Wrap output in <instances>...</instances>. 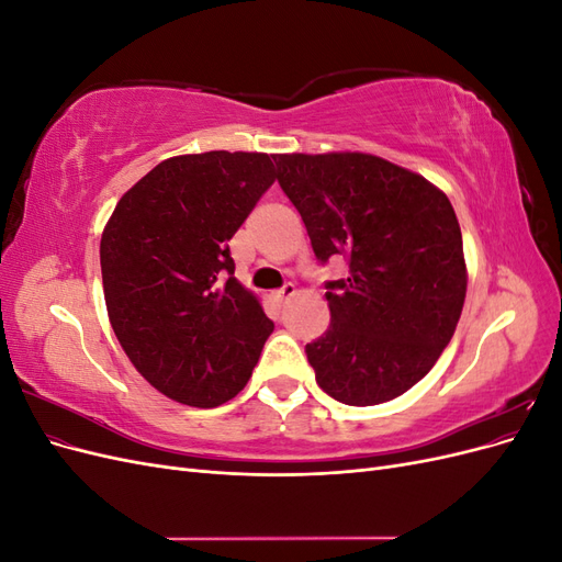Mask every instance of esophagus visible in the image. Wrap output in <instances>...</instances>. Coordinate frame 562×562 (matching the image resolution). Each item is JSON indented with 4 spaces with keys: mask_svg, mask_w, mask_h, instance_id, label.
Instances as JSON below:
<instances>
[{
    "mask_svg": "<svg viewBox=\"0 0 562 562\" xmlns=\"http://www.w3.org/2000/svg\"><path fill=\"white\" fill-rule=\"evenodd\" d=\"M293 295H295V285L293 283H285L283 288H279V291L274 293V300L283 302V300H291Z\"/></svg>",
    "mask_w": 562,
    "mask_h": 562,
    "instance_id": "obj_1",
    "label": "esophagus"
}]
</instances>
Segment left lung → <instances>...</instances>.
<instances>
[{
  "mask_svg": "<svg viewBox=\"0 0 562 562\" xmlns=\"http://www.w3.org/2000/svg\"><path fill=\"white\" fill-rule=\"evenodd\" d=\"M277 180L307 227L330 328L304 347L318 386L345 405L405 394L438 361L467 295L462 229L431 182L372 155H277Z\"/></svg>",
  "mask_w": 562,
  "mask_h": 562,
  "instance_id": "8db88e82",
  "label": "left lung"
}]
</instances>
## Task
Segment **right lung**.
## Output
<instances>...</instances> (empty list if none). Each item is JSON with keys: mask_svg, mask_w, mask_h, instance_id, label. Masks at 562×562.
<instances>
[{"mask_svg": "<svg viewBox=\"0 0 562 562\" xmlns=\"http://www.w3.org/2000/svg\"><path fill=\"white\" fill-rule=\"evenodd\" d=\"M274 182L258 151L157 164L119 199L100 239L110 323L164 396L217 407L246 386L274 323L234 279L229 239Z\"/></svg>", "mask_w": 562, "mask_h": 562, "instance_id": "right-lung-1", "label": "right lung"}]
</instances>
